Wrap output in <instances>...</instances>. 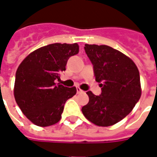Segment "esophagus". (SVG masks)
<instances>
[{
  "instance_id": "obj_1",
  "label": "esophagus",
  "mask_w": 157,
  "mask_h": 157,
  "mask_svg": "<svg viewBox=\"0 0 157 157\" xmlns=\"http://www.w3.org/2000/svg\"><path fill=\"white\" fill-rule=\"evenodd\" d=\"M76 90H77V94H80V93L83 92V90H81L79 87H77V88H76Z\"/></svg>"
}]
</instances>
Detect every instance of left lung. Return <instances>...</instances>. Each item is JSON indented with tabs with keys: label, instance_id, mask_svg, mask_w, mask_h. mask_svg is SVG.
Segmentation results:
<instances>
[{
	"label": "left lung",
	"instance_id": "obj_1",
	"mask_svg": "<svg viewBox=\"0 0 157 157\" xmlns=\"http://www.w3.org/2000/svg\"><path fill=\"white\" fill-rule=\"evenodd\" d=\"M85 52L102 93L88 91L90 100L82 108L87 120L98 126H110L130 114L141 95L139 70L126 55L106 45L85 44Z\"/></svg>",
	"mask_w": 157,
	"mask_h": 157
}]
</instances>
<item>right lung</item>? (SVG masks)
I'll list each match as a JSON object with an SVG mask.
<instances>
[{"mask_svg": "<svg viewBox=\"0 0 157 157\" xmlns=\"http://www.w3.org/2000/svg\"><path fill=\"white\" fill-rule=\"evenodd\" d=\"M78 43H52L24 58L16 73L14 97L26 117L37 126H50L61 120L64 104L76 94L75 87L60 83L68 58L78 53Z\"/></svg>", "mask_w": 157, "mask_h": 157, "instance_id": "right-lung-1", "label": "right lung"}]
</instances>
